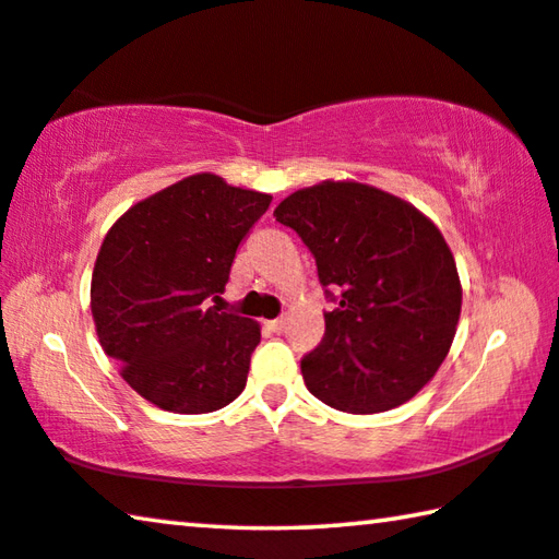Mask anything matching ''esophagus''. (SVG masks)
I'll return each mask as SVG.
<instances>
[{"label":"esophagus","instance_id":"obj_1","mask_svg":"<svg viewBox=\"0 0 559 559\" xmlns=\"http://www.w3.org/2000/svg\"><path fill=\"white\" fill-rule=\"evenodd\" d=\"M271 330H273V333H281V330L283 328H286V318H276V320H269V323H266Z\"/></svg>","mask_w":559,"mask_h":559}]
</instances>
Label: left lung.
<instances>
[{
    "label": "left lung",
    "instance_id": "left-lung-1",
    "mask_svg": "<svg viewBox=\"0 0 559 559\" xmlns=\"http://www.w3.org/2000/svg\"><path fill=\"white\" fill-rule=\"evenodd\" d=\"M290 226L340 288L325 335L300 359L308 392L347 414L409 402L447 359L461 316V278L447 239L402 197L355 179H325L288 194Z\"/></svg>",
    "mask_w": 559,
    "mask_h": 559
}]
</instances>
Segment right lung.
Wrapping results in <instances>:
<instances>
[{
  "label": "right lung",
  "mask_w": 559,
  "mask_h": 559,
  "mask_svg": "<svg viewBox=\"0 0 559 559\" xmlns=\"http://www.w3.org/2000/svg\"><path fill=\"white\" fill-rule=\"evenodd\" d=\"M273 197L189 175L145 197L110 226L91 278L103 353L143 400L175 414L234 402L249 377L261 325L224 313L236 249Z\"/></svg>",
  "instance_id": "add662e5"
}]
</instances>
